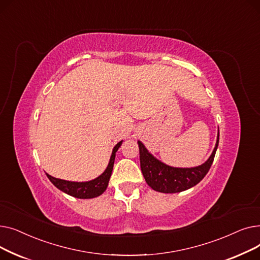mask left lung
Here are the masks:
<instances>
[{"label":"left lung","mask_w":260,"mask_h":260,"mask_svg":"<svg viewBox=\"0 0 260 260\" xmlns=\"http://www.w3.org/2000/svg\"><path fill=\"white\" fill-rule=\"evenodd\" d=\"M218 143H219V132H218V138L214 151L203 165L190 169H180L169 167L157 160L152 154L147 152L144 145L138 141L140 167L146 183L160 193H179L196 185L208 174L214 161Z\"/></svg>","instance_id":"obj_1"}]
</instances>
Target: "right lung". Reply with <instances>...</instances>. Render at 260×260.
Listing matches in <instances>:
<instances>
[{
  "instance_id": "right-lung-1",
  "label": "right lung",
  "mask_w": 260,
  "mask_h": 260,
  "mask_svg": "<svg viewBox=\"0 0 260 260\" xmlns=\"http://www.w3.org/2000/svg\"><path fill=\"white\" fill-rule=\"evenodd\" d=\"M121 144H122V141L116 144V146L113 149L111 160H109L106 170L102 175L98 177V178L90 181H86V182H73V181H66V180L54 178V177L46 174L48 179L51 181V183L54 186L58 187L60 190H62V192L71 195L73 197L80 198V199H89V198L98 197L101 194H103V192L108 185V181H109V178H111V175L114 168L116 152L118 151V148L120 147Z\"/></svg>"
}]
</instances>
